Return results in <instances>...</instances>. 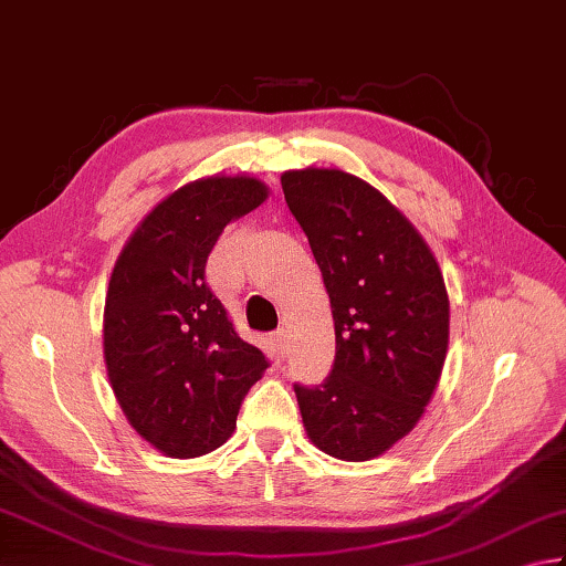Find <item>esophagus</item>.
<instances>
[{"instance_id":"esophagus-1","label":"esophagus","mask_w":566,"mask_h":566,"mask_svg":"<svg viewBox=\"0 0 566 566\" xmlns=\"http://www.w3.org/2000/svg\"><path fill=\"white\" fill-rule=\"evenodd\" d=\"M271 339L275 343V347H279L281 355H285V352H287V335H285V329H283V327L275 329V333L271 335Z\"/></svg>"}]
</instances>
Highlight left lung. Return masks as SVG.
I'll list each match as a JSON object with an SVG mask.
<instances>
[{"instance_id":"1","label":"left lung","mask_w":566,"mask_h":566,"mask_svg":"<svg viewBox=\"0 0 566 566\" xmlns=\"http://www.w3.org/2000/svg\"><path fill=\"white\" fill-rule=\"evenodd\" d=\"M333 305L335 361L323 384H293L319 451L369 461L407 436L439 384L449 295L433 253L375 187L343 169L281 177Z\"/></svg>"}]
</instances>
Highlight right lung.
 I'll use <instances>...</instances> for the list:
<instances>
[{
    "label": "right lung",
    "mask_w": 566,
    "mask_h": 566,
    "mask_svg": "<svg viewBox=\"0 0 566 566\" xmlns=\"http://www.w3.org/2000/svg\"><path fill=\"white\" fill-rule=\"evenodd\" d=\"M265 197L253 177L197 179L143 219L113 269L103 317L108 377L133 429L165 455L219 449L271 365L237 335L205 275L223 227Z\"/></svg>",
    "instance_id": "1"
}]
</instances>
